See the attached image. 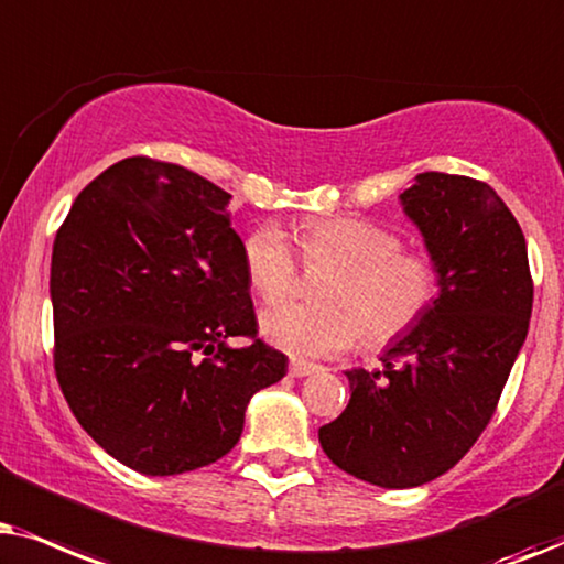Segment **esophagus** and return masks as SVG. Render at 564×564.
I'll return each mask as SVG.
<instances>
[{
    "instance_id": "34e87169",
    "label": "esophagus",
    "mask_w": 564,
    "mask_h": 564,
    "mask_svg": "<svg viewBox=\"0 0 564 564\" xmlns=\"http://www.w3.org/2000/svg\"><path fill=\"white\" fill-rule=\"evenodd\" d=\"M317 371H319V366L304 364V360H291V366H289V373H291V377H296V379L312 377V373H317Z\"/></svg>"
}]
</instances>
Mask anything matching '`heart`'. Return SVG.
Segmentation results:
<instances>
[{
  "label": "heart",
  "mask_w": 564,
  "mask_h": 564,
  "mask_svg": "<svg viewBox=\"0 0 564 564\" xmlns=\"http://www.w3.org/2000/svg\"><path fill=\"white\" fill-rule=\"evenodd\" d=\"M306 268L329 270L317 306L283 304L260 317V333L294 358H329L364 343L377 350L408 335L438 294V265L402 250L392 229L356 216L312 219L296 229ZM245 273L262 302L294 294L299 262L278 224L252 229L242 245Z\"/></svg>",
  "instance_id": "heart-1"
}]
</instances>
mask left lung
I'll return each mask as SVG.
<instances>
[{"instance_id": "obj_1", "label": "left lung", "mask_w": 564, "mask_h": 564, "mask_svg": "<svg viewBox=\"0 0 564 564\" xmlns=\"http://www.w3.org/2000/svg\"><path fill=\"white\" fill-rule=\"evenodd\" d=\"M400 204L438 265V296L379 371H345L348 408L319 427L329 462L387 490L431 482L475 446L534 304L527 239L490 185L420 172Z\"/></svg>"}]
</instances>
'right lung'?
<instances>
[{
	"label": "right lung",
	"mask_w": 564,
	"mask_h": 564,
	"mask_svg": "<svg viewBox=\"0 0 564 564\" xmlns=\"http://www.w3.org/2000/svg\"><path fill=\"white\" fill-rule=\"evenodd\" d=\"M231 195L147 156L77 195L51 254L54 366L74 417L112 459L183 475L237 446L252 394L289 358L254 337Z\"/></svg>",
	"instance_id": "right-lung-1"
}]
</instances>
